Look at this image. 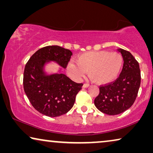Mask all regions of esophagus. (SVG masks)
Instances as JSON below:
<instances>
[{
    "instance_id": "1",
    "label": "esophagus",
    "mask_w": 153,
    "mask_h": 153,
    "mask_svg": "<svg viewBox=\"0 0 153 153\" xmlns=\"http://www.w3.org/2000/svg\"><path fill=\"white\" fill-rule=\"evenodd\" d=\"M90 86L89 84H87V83H84V84L83 85V88H88Z\"/></svg>"
}]
</instances>
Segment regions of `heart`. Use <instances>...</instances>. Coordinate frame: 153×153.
Masks as SVG:
<instances>
[{"label": "heart", "instance_id": "heart-1", "mask_svg": "<svg viewBox=\"0 0 153 153\" xmlns=\"http://www.w3.org/2000/svg\"><path fill=\"white\" fill-rule=\"evenodd\" d=\"M122 66L123 58L118 53L90 51L79 54L76 62H69L67 72L73 79L79 81L88 72L92 81L97 84H106L116 79Z\"/></svg>", "mask_w": 153, "mask_h": 153}]
</instances>
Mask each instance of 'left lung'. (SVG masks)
Segmentation results:
<instances>
[{
	"instance_id": "obj_1",
	"label": "left lung",
	"mask_w": 153,
	"mask_h": 153,
	"mask_svg": "<svg viewBox=\"0 0 153 153\" xmlns=\"http://www.w3.org/2000/svg\"><path fill=\"white\" fill-rule=\"evenodd\" d=\"M118 51L123 56V68L114 82L100 88V93L94 100L96 108L104 114L118 115L130 108L134 102L141 84L139 65L130 52Z\"/></svg>"
}]
</instances>
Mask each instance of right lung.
Here are the masks:
<instances>
[{"instance_id":"obj_1","label":"right lung","mask_w":153,"mask_h":153,"mask_svg":"<svg viewBox=\"0 0 153 153\" xmlns=\"http://www.w3.org/2000/svg\"><path fill=\"white\" fill-rule=\"evenodd\" d=\"M70 50L50 45L37 50L25 66L24 88L33 107L43 115L57 117L72 108L82 83H77L62 73L71 56ZM53 62L60 66L56 73H47L45 68Z\"/></svg>"}]
</instances>
